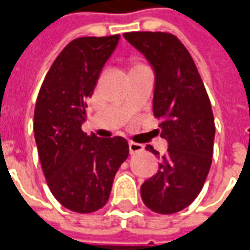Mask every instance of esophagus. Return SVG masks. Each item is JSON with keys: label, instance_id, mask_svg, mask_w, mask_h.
Instances as JSON below:
<instances>
[{"label": "esophagus", "instance_id": "obj_1", "mask_svg": "<svg viewBox=\"0 0 250 250\" xmlns=\"http://www.w3.org/2000/svg\"><path fill=\"white\" fill-rule=\"evenodd\" d=\"M144 150V146L139 143H134V141H129V152L130 155H134V153H140Z\"/></svg>", "mask_w": 250, "mask_h": 250}]
</instances>
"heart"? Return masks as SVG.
<instances>
[{
	"label": "heart",
	"instance_id": "b5f03b06",
	"mask_svg": "<svg viewBox=\"0 0 250 250\" xmlns=\"http://www.w3.org/2000/svg\"><path fill=\"white\" fill-rule=\"evenodd\" d=\"M140 65H143V64H133L132 65V68H134V67H140ZM132 68H130V70H132Z\"/></svg>",
	"mask_w": 250,
	"mask_h": 250
}]
</instances>
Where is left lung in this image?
I'll use <instances>...</instances> for the list:
<instances>
[{
    "mask_svg": "<svg viewBox=\"0 0 250 250\" xmlns=\"http://www.w3.org/2000/svg\"><path fill=\"white\" fill-rule=\"evenodd\" d=\"M124 37L155 70L153 116L167 152L157 172L141 186L144 205L159 214H173L192 203L211 166L214 124L211 104L190 52L167 32H128ZM145 149L159 155L153 146Z\"/></svg>",
    "mask_w": 250,
    "mask_h": 250,
    "instance_id": "obj_1",
    "label": "left lung"
}]
</instances>
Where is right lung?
I'll list each match as a JSON object with an SVG mask.
<instances>
[{"mask_svg":"<svg viewBox=\"0 0 250 250\" xmlns=\"http://www.w3.org/2000/svg\"><path fill=\"white\" fill-rule=\"evenodd\" d=\"M120 35L79 37L65 45L44 78L35 106V140L44 176L62 206L87 214L109 201L113 179L129 155L122 137L86 134V101Z\"/></svg>","mask_w":250,"mask_h":250,"instance_id":"1","label":"right lung"}]
</instances>
